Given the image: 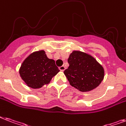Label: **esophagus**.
Listing matches in <instances>:
<instances>
[{"mask_svg": "<svg viewBox=\"0 0 126 126\" xmlns=\"http://www.w3.org/2000/svg\"><path fill=\"white\" fill-rule=\"evenodd\" d=\"M60 70H61V71H64V70H65V66H60Z\"/></svg>", "mask_w": 126, "mask_h": 126, "instance_id": "esophagus-1", "label": "esophagus"}]
</instances>
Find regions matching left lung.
Returning <instances> with one entry per match:
<instances>
[{"instance_id":"obj_1","label":"left lung","mask_w":126,"mask_h":126,"mask_svg":"<svg viewBox=\"0 0 126 126\" xmlns=\"http://www.w3.org/2000/svg\"><path fill=\"white\" fill-rule=\"evenodd\" d=\"M64 74L70 85L81 92L90 91L98 86L104 77V70L94 58L79 51H73Z\"/></svg>"}]
</instances>
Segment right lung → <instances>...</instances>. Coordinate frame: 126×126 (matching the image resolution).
<instances>
[{
	"instance_id": "1",
	"label": "right lung",
	"mask_w": 126,
	"mask_h": 126,
	"mask_svg": "<svg viewBox=\"0 0 126 126\" xmlns=\"http://www.w3.org/2000/svg\"><path fill=\"white\" fill-rule=\"evenodd\" d=\"M60 70L54 60L48 59L44 50L30 54L22 63L19 73L28 85L33 89H39L48 84Z\"/></svg>"
}]
</instances>
